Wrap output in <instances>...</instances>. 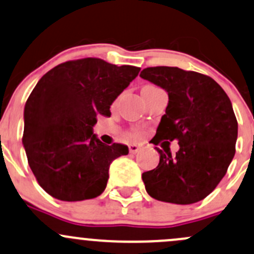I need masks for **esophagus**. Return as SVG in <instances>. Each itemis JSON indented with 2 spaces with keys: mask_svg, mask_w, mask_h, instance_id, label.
<instances>
[{
  "mask_svg": "<svg viewBox=\"0 0 254 254\" xmlns=\"http://www.w3.org/2000/svg\"><path fill=\"white\" fill-rule=\"evenodd\" d=\"M138 149H140V147H138L137 145H134V143H132V145H130V146H129V151H130V153H137Z\"/></svg>",
  "mask_w": 254,
  "mask_h": 254,
  "instance_id": "1",
  "label": "esophagus"
}]
</instances>
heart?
Instances as JSON below:
<instances>
[{
    "label": "heart",
    "mask_w": 254,
    "mask_h": 254,
    "mask_svg": "<svg viewBox=\"0 0 254 254\" xmlns=\"http://www.w3.org/2000/svg\"><path fill=\"white\" fill-rule=\"evenodd\" d=\"M132 135H134L135 137H140V136L142 135V132H141L140 130H135V131H134V134H132Z\"/></svg>",
    "instance_id": "heart-1"
}]
</instances>
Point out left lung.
<instances>
[{"label":"left lung","mask_w":254,"mask_h":254,"mask_svg":"<svg viewBox=\"0 0 254 254\" xmlns=\"http://www.w3.org/2000/svg\"><path fill=\"white\" fill-rule=\"evenodd\" d=\"M140 76L168 92L165 114L152 143L178 140L174 157L157 148L159 164L142 174L147 193L162 202L191 204L205 198L235 156L237 120L217 81L176 66H151Z\"/></svg>","instance_id":"1"}]
</instances>
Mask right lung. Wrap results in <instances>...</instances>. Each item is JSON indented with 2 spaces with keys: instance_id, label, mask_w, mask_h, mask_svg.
<instances>
[{
  "instance_id": "1",
  "label": "right lung",
  "mask_w": 254,
  "mask_h": 254,
  "mask_svg": "<svg viewBox=\"0 0 254 254\" xmlns=\"http://www.w3.org/2000/svg\"><path fill=\"white\" fill-rule=\"evenodd\" d=\"M138 71L137 66L82 58L60 64L39 80L24 108L23 145L47 193L74 202L105 191L109 165L129 148L100 141L93 134L96 117H111L112 103Z\"/></svg>"
}]
</instances>
